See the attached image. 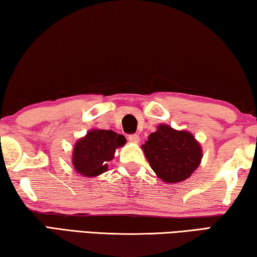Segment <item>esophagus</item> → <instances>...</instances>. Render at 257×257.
I'll return each instance as SVG.
<instances>
[{
	"mask_svg": "<svg viewBox=\"0 0 257 257\" xmlns=\"http://www.w3.org/2000/svg\"><path fill=\"white\" fill-rule=\"evenodd\" d=\"M128 141L130 142V143H134V144H137V143L139 142V136L138 135H129L128 136Z\"/></svg>",
	"mask_w": 257,
	"mask_h": 257,
	"instance_id": "esophagus-1",
	"label": "esophagus"
}]
</instances>
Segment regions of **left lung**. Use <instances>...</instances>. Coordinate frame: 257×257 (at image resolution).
<instances>
[{
	"label": "left lung",
	"mask_w": 257,
	"mask_h": 257,
	"mask_svg": "<svg viewBox=\"0 0 257 257\" xmlns=\"http://www.w3.org/2000/svg\"><path fill=\"white\" fill-rule=\"evenodd\" d=\"M142 149L151 168L165 184L188 179L203 158L201 144L193 134L168 124H159Z\"/></svg>",
	"instance_id": "8db88e82"
}]
</instances>
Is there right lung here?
I'll return each mask as SVG.
<instances>
[{
  "label": "right lung",
  "mask_w": 257,
  "mask_h": 257,
  "mask_svg": "<svg viewBox=\"0 0 257 257\" xmlns=\"http://www.w3.org/2000/svg\"><path fill=\"white\" fill-rule=\"evenodd\" d=\"M124 136L104 129H90L78 139L72 152L75 170L84 177H97L107 170V162L114 159L115 150L124 146Z\"/></svg>",
  "instance_id": "obj_1"
}]
</instances>
